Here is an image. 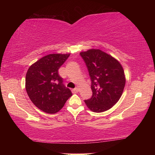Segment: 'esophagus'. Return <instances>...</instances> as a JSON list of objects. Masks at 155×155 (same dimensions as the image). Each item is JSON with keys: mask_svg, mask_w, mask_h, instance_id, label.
<instances>
[{"mask_svg": "<svg viewBox=\"0 0 155 155\" xmlns=\"http://www.w3.org/2000/svg\"><path fill=\"white\" fill-rule=\"evenodd\" d=\"M78 92H79V89H78V87H75L72 90V92L74 93V94H75V93H78Z\"/></svg>", "mask_w": 155, "mask_h": 155, "instance_id": "obj_1", "label": "esophagus"}]
</instances>
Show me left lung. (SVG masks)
<instances>
[{"instance_id": "1", "label": "left lung", "mask_w": 155, "mask_h": 155, "mask_svg": "<svg viewBox=\"0 0 155 155\" xmlns=\"http://www.w3.org/2000/svg\"><path fill=\"white\" fill-rule=\"evenodd\" d=\"M87 67L92 96L84 100L91 111H107L119 100L126 84L124 71L120 63L111 55L99 49L80 53Z\"/></svg>"}]
</instances>
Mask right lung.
<instances>
[{
  "label": "right lung",
  "mask_w": 155,
  "mask_h": 155,
  "mask_svg": "<svg viewBox=\"0 0 155 155\" xmlns=\"http://www.w3.org/2000/svg\"><path fill=\"white\" fill-rule=\"evenodd\" d=\"M70 54H48L29 68L25 78V88L32 103L41 111L56 114L72 96L70 89L63 83L58 69Z\"/></svg>",
  "instance_id": "obj_1"
}]
</instances>
